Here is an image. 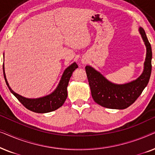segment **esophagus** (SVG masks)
Segmentation results:
<instances>
[{
	"instance_id": "1",
	"label": "esophagus",
	"mask_w": 155,
	"mask_h": 155,
	"mask_svg": "<svg viewBox=\"0 0 155 155\" xmlns=\"http://www.w3.org/2000/svg\"><path fill=\"white\" fill-rule=\"evenodd\" d=\"M82 63H85L86 62H85V61H82Z\"/></svg>"
}]
</instances>
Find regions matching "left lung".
Here are the masks:
<instances>
[{
  "label": "left lung",
  "instance_id": "1",
  "mask_svg": "<svg viewBox=\"0 0 155 155\" xmlns=\"http://www.w3.org/2000/svg\"><path fill=\"white\" fill-rule=\"evenodd\" d=\"M139 31L147 52L143 73L136 80L126 84H114L92 67H85L92 98L101 107L113 109H126L135 102L147 85L152 71V48L145 30L140 27Z\"/></svg>",
  "mask_w": 155,
  "mask_h": 155
}]
</instances>
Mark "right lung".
<instances>
[{"label": "right lung", "instance_id": "add662e5", "mask_svg": "<svg viewBox=\"0 0 155 155\" xmlns=\"http://www.w3.org/2000/svg\"><path fill=\"white\" fill-rule=\"evenodd\" d=\"M78 65L76 63H73L70 66L67 68L63 72L62 77L59 82V84L56 90L53 92L51 94L47 95V96L40 97L37 99H29L24 97L21 95L17 94L13 90L10 88L9 84L6 79V76L5 73V68H4V64L3 66V75L5 78V82L15 97L20 101V103L26 107L27 109L30 111L35 112V113H48V112L54 111L55 110L58 109V108L62 107L64 104L65 99L67 98V87L68 85V82L70 78L72 76L73 72L76 68H78Z\"/></svg>", "mask_w": 155, "mask_h": 155}]
</instances>
